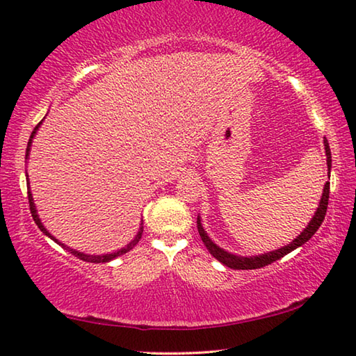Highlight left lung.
<instances>
[{
	"label": "left lung",
	"mask_w": 356,
	"mask_h": 356,
	"mask_svg": "<svg viewBox=\"0 0 356 356\" xmlns=\"http://www.w3.org/2000/svg\"><path fill=\"white\" fill-rule=\"evenodd\" d=\"M323 146H325V155H327V166H328V179H330V171H331V150H330V144L327 141V138L323 140ZM328 197H330V182L325 184L323 186V193H322V197H321V202H318V207L316 210L314 216H312L311 221L308 222V226L303 229V232H300V236L297 238H293L291 243L286 245V246H281V248L275 250V251H270V252H264V254H259V256H237V254H232V252H229L226 250L220 248L218 245H216L212 238L207 236V232L204 231L202 227V222H201V216H197V231H200V236L202 238L204 245H206V248L209 250L210 254H212L215 259H218V261L226 265L229 268H234V270H254V268H261L265 267V265L272 264L275 261H278V259L284 257L289 252L293 251L295 248H298L303 243L308 242V240L314 236L317 232V229L321 227L322 221L325 218V213H327V207H328Z\"/></svg>",
	"instance_id": "left-lung-1"
}]
</instances>
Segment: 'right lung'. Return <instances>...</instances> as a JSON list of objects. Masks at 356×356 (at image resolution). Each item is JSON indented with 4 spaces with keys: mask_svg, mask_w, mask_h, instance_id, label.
Wrapping results in <instances>:
<instances>
[{
    "mask_svg": "<svg viewBox=\"0 0 356 356\" xmlns=\"http://www.w3.org/2000/svg\"><path fill=\"white\" fill-rule=\"evenodd\" d=\"M40 124L42 122H39L38 125H35V129L33 130V134H31V136H29V141H28V147H26V160H28V156H29V150H31V146H33V140H34V136H35V134H38V130H39V127H40ZM26 186H28V201H29V210H31V215H33V220H34V222L35 225H38V227L40 229L42 232L45 234L47 237H50L51 240H55V242L58 243V245H61L63 248H65V250H69L72 254H74L75 257H78V259H81V261H84V262H92V264H104V262H110V261H113V259H116V257H119V256H122V254H125V252H129L130 250H134V246L140 242V238H141V236H143V220H141V225H140V229H138V234L135 236V238L131 240L130 243H127L124 246V248H120V250H118V251H114V252H110V254H86V252H81V251H76V250H72V248H69L67 245H64V243H61L59 242L58 238H55L51 236L50 232L47 231V227L42 225V221H40V218H39V215H38V210H35V206H34V200H33V195H31V190H29V179H28V172H26Z\"/></svg>",
    "mask_w": 356,
    "mask_h": 356,
    "instance_id": "add662e5",
    "label": "right lung"
}]
</instances>
